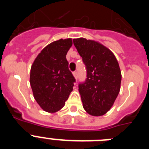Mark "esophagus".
I'll return each instance as SVG.
<instances>
[{
    "mask_svg": "<svg viewBox=\"0 0 149 149\" xmlns=\"http://www.w3.org/2000/svg\"><path fill=\"white\" fill-rule=\"evenodd\" d=\"M73 75H74V78H75L76 80H77V72H73Z\"/></svg>",
    "mask_w": 149,
    "mask_h": 149,
    "instance_id": "obj_1",
    "label": "esophagus"
}]
</instances>
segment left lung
Instances as JSON below:
<instances>
[{"mask_svg": "<svg viewBox=\"0 0 149 149\" xmlns=\"http://www.w3.org/2000/svg\"><path fill=\"white\" fill-rule=\"evenodd\" d=\"M86 65V79L78 86L84 110L100 116L109 111L120 90L122 74L110 50L101 43L84 38L73 39Z\"/></svg>", "mask_w": 149, "mask_h": 149, "instance_id": "obj_1", "label": "left lung"}]
</instances>
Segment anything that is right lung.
<instances>
[{
  "instance_id": "1",
  "label": "right lung",
  "mask_w": 149,
  "mask_h": 149,
  "mask_svg": "<svg viewBox=\"0 0 149 149\" xmlns=\"http://www.w3.org/2000/svg\"><path fill=\"white\" fill-rule=\"evenodd\" d=\"M72 45V39L51 42L42 50L31 66L30 84L34 98L48 113L63 108L73 90L75 79L66 60Z\"/></svg>"
}]
</instances>
